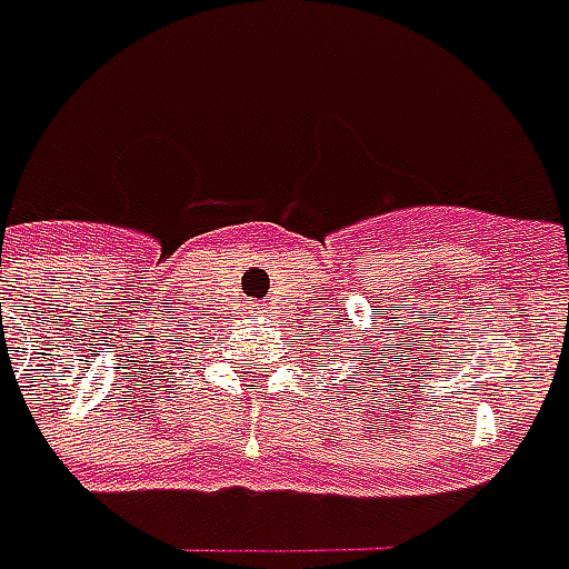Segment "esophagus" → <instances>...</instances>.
Segmentation results:
<instances>
[{
  "mask_svg": "<svg viewBox=\"0 0 569 569\" xmlns=\"http://www.w3.org/2000/svg\"><path fill=\"white\" fill-rule=\"evenodd\" d=\"M249 313H252V317H261V308H258V305H249Z\"/></svg>",
  "mask_w": 569,
  "mask_h": 569,
  "instance_id": "obj_1",
  "label": "esophagus"
}]
</instances>
